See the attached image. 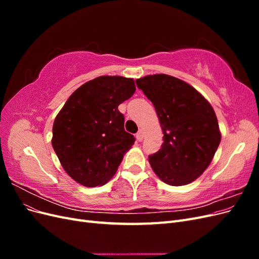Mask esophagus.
Wrapping results in <instances>:
<instances>
[{"label": "esophagus", "instance_id": "34e87169", "mask_svg": "<svg viewBox=\"0 0 259 259\" xmlns=\"http://www.w3.org/2000/svg\"><path fill=\"white\" fill-rule=\"evenodd\" d=\"M143 138H144V132H143V130H139L136 134V139L138 140V142H142Z\"/></svg>", "mask_w": 259, "mask_h": 259}]
</instances>
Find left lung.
<instances>
[{"mask_svg": "<svg viewBox=\"0 0 259 259\" xmlns=\"http://www.w3.org/2000/svg\"><path fill=\"white\" fill-rule=\"evenodd\" d=\"M136 84L153 104L164 134L160 150L149 155L153 171L170 186L190 184L207 168L221 143L213 107L175 76L147 75Z\"/></svg>", "mask_w": 259, "mask_h": 259, "instance_id": "obj_1", "label": "left lung"}]
</instances>
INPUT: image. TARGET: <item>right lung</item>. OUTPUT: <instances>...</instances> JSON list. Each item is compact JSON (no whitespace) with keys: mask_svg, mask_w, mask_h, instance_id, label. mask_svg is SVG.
<instances>
[{"mask_svg":"<svg viewBox=\"0 0 259 259\" xmlns=\"http://www.w3.org/2000/svg\"><path fill=\"white\" fill-rule=\"evenodd\" d=\"M135 91L133 79L98 76L74 91L57 114L52 145L66 173L76 183L105 185L134 145L117 107Z\"/></svg>","mask_w":259,"mask_h":259,"instance_id":"1","label":"right lung"}]
</instances>
